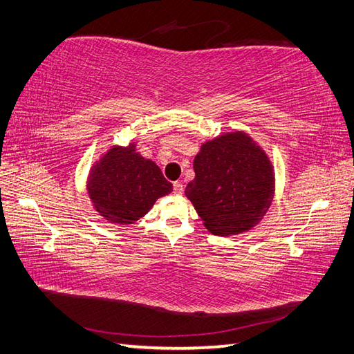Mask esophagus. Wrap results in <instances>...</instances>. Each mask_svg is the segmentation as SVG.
<instances>
[{
  "label": "esophagus",
  "mask_w": 354,
  "mask_h": 354,
  "mask_svg": "<svg viewBox=\"0 0 354 354\" xmlns=\"http://www.w3.org/2000/svg\"><path fill=\"white\" fill-rule=\"evenodd\" d=\"M183 191H185L183 183H182V182H176V183H174V194H176V195H182Z\"/></svg>",
  "instance_id": "esophagus-1"
}]
</instances>
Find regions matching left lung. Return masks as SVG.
I'll return each mask as SVG.
<instances>
[{"mask_svg":"<svg viewBox=\"0 0 354 354\" xmlns=\"http://www.w3.org/2000/svg\"><path fill=\"white\" fill-rule=\"evenodd\" d=\"M194 171L185 194L212 234L232 236L251 230L271 206L274 168L247 133H224L204 142Z\"/></svg>","mask_w":354,"mask_h":354,"instance_id":"obj_1","label":"left lung"}]
</instances>
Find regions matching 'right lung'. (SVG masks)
<instances>
[{
    "mask_svg": "<svg viewBox=\"0 0 354 354\" xmlns=\"http://www.w3.org/2000/svg\"><path fill=\"white\" fill-rule=\"evenodd\" d=\"M172 192L160 168L136 151V144L113 145L93 163L88 195L100 216L113 224H135L157 198Z\"/></svg>",
    "mask_w": 354,
    "mask_h": 354,
    "instance_id": "obj_1",
    "label": "right lung"
}]
</instances>
